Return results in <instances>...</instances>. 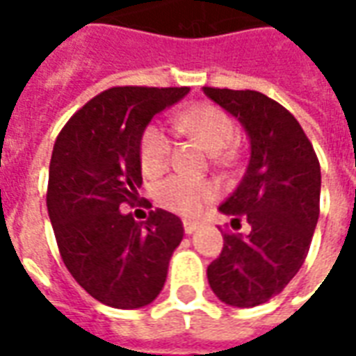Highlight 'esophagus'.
<instances>
[{
  "label": "esophagus",
  "mask_w": 356,
  "mask_h": 356,
  "mask_svg": "<svg viewBox=\"0 0 356 356\" xmlns=\"http://www.w3.org/2000/svg\"><path fill=\"white\" fill-rule=\"evenodd\" d=\"M183 229H185L186 234H194V232L198 231V223H194V221H183Z\"/></svg>",
  "instance_id": "esophagus-1"
}]
</instances>
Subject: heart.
I'll return each instance as SVG.
<instances>
[{
    "label": "heart",
    "mask_w": 356,
    "mask_h": 356,
    "mask_svg": "<svg viewBox=\"0 0 356 356\" xmlns=\"http://www.w3.org/2000/svg\"><path fill=\"white\" fill-rule=\"evenodd\" d=\"M181 131L191 135L211 152L223 150L234 137V124L229 114L211 102H198L175 118ZM140 165L147 173H160L171 160V137L162 124H150L140 135ZM217 196L213 183L173 175L156 188L160 206L179 216H198Z\"/></svg>",
    "instance_id": "1"
}]
</instances>
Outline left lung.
I'll return each instance as SVG.
<instances>
[{
    "label": "left lung",
    "mask_w": 356,
    "mask_h": 356,
    "mask_svg": "<svg viewBox=\"0 0 356 356\" xmlns=\"http://www.w3.org/2000/svg\"><path fill=\"white\" fill-rule=\"evenodd\" d=\"M244 125L250 162L236 191L219 206L231 225L246 219L250 234H223L208 267L217 298L232 307L267 303L298 275L321 211V163L296 118L259 91L204 88Z\"/></svg>",
    "instance_id": "obj_1"
}]
</instances>
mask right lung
I'll use <instances>...</instances> for the list:
<instances>
[{"mask_svg":"<svg viewBox=\"0 0 356 356\" xmlns=\"http://www.w3.org/2000/svg\"><path fill=\"white\" fill-rule=\"evenodd\" d=\"M188 88H112L93 97L58 133L49 163L47 211L58 252L91 298L139 309L162 291L183 223L165 209L137 223L122 204L143 185L139 145L150 120Z\"/></svg>","mask_w":356,"mask_h":356,"instance_id":"right-lung-1","label":"right lung"}]
</instances>
